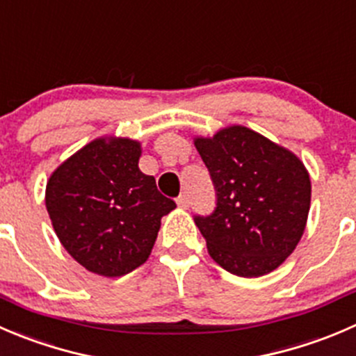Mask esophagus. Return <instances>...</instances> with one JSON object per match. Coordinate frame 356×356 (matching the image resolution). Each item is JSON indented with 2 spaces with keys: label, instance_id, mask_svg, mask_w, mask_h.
<instances>
[{
  "label": "esophagus",
  "instance_id": "esophagus-1",
  "mask_svg": "<svg viewBox=\"0 0 356 356\" xmlns=\"http://www.w3.org/2000/svg\"><path fill=\"white\" fill-rule=\"evenodd\" d=\"M177 204H178V207H181V209H186V207L190 206L188 195H186V193H183V195H179L178 199H177Z\"/></svg>",
  "mask_w": 356,
  "mask_h": 356
}]
</instances>
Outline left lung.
<instances>
[{
  "instance_id": "obj_1",
  "label": "left lung",
  "mask_w": 356,
  "mask_h": 356,
  "mask_svg": "<svg viewBox=\"0 0 356 356\" xmlns=\"http://www.w3.org/2000/svg\"><path fill=\"white\" fill-rule=\"evenodd\" d=\"M216 188V209L195 216L211 258L238 277H261L293 254L305 232L312 181L294 152L234 124L193 138Z\"/></svg>"
}]
</instances>
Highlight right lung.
<instances>
[{
    "label": "right lung",
    "mask_w": 356,
    "mask_h": 356,
    "mask_svg": "<svg viewBox=\"0 0 356 356\" xmlns=\"http://www.w3.org/2000/svg\"><path fill=\"white\" fill-rule=\"evenodd\" d=\"M142 143L100 136L63 161L44 202L60 244L81 266L121 277L149 259L161 218L177 207L138 168Z\"/></svg>",
    "instance_id": "obj_1"
}]
</instances>
